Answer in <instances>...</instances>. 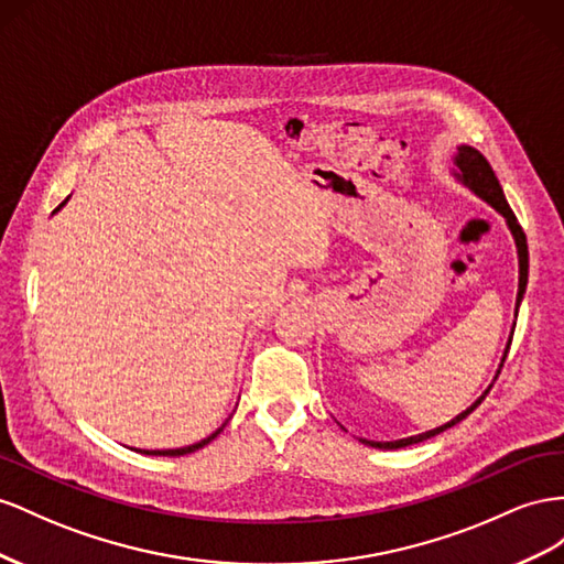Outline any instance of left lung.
<instances>
[{"label": "left lung", "mask_w": 564, "mask_h": 564, "mask_svg": "<svg viewBox=\"0 0 564 564\" xmlns=\"http://www.w3.org/2000/svg\"><path fill=\"white\" fill-rule=\"evenodd\" d=\"M456 165H458V170L463 172V174H460L463 182L468 184V186L477 193V196L485 198L489 205H494L496 210L508 219V227H510V231H512V236H514V243H518V254H520V291H518V310H520V302H522L524 288H527V273H529L527 236H524V231H522V227H520L518 217H514V213L510 210V205H508V200H506V196H503V188H501V184H498L496 174H494V170H491V165H489V160H487L485 155H481L477 149L460 147V149H458V155H456ZM512 333H514V330H512ZM510 343H512V337H510ZM510 343H508V347H506L503 361H506V357H508ZM501 368H503V364H501ZM501 368H498V373H501ZM489 390H491V388H489ZM489 390H487L485 394H481L468 411L458 413L452 423H446V425H442V427H434V430H430V432L415 434V437L397 440V442H368V440H361V442L368 444V446H376V448H401V446H409V444H417V442H423V440H430V437H434V434L444 432L446 427H454L456 423L463 421V417H468V415L481 404V401H485V397L489 394Z\"/></svg>", "instance_id": "8db88e82"}]
</instances>
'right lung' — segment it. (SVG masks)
I'll list each match as a JSON object with an SVG mask.
<instances>
[{
	"label": "right lung",
	"mask_w": 564,
	"mask_h": 564,
	"mask_svg": "<svg viewBox=\"0 0 564 564\" xmlns=\"http://www.w3.org/2000/svg\"><path fill=\"white\" fill-rule=\"evenodd\" d=\"M66 200H68V198H66ZM66 200H63L58 207L66 205ZM58 207H56V210H58ZM224 427H227V423H224L217 432H213V434H210V437L203 440V442H198V444H191V446H184V448H170V452H143V454H151V456H184V454H193V452H198V448H203L205 444H210Z\"/></svg>",
	"instance_id": "right-lung-1"
}]
</instances>
